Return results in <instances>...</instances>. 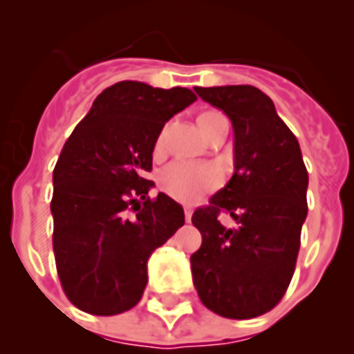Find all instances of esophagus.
Listing matches in <instances>:
<instances>
[{
    "instance_id": "34e87169",
    "label": "esophagus",
    "mask_w": 354,
    "mask_h": 354,
    "mask_svg": "<svg viewBox=\"0 0 354 354\" xmlns=\"http://www.w3.org/2000/svg\"><path fill=\"white\" fill-rule=\"evenodd\" d=\"M192 214H193V211H192V207H184V218H186V222H192Z\"/></svg>"
}]
</instances>
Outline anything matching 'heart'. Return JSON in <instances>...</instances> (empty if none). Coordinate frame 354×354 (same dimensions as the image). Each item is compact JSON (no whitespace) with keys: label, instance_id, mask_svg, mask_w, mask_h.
Returning a JSON list of instances; mask_svg holds the SVG:
<instances>
[{"label":"heart","instance_id":"obj_1","mask_svg":"<svg viewBox=\"0 0 354 354\" xmlns=\"http://www.w3.org/2000/svg\"><path fill=\"white\" fill-rule=\"evenodd\" d=\"M161 147V138L157 140V148ZM222 183V171L214 165L195 161L170 162L159 174V184L170 197L177 201L192 202L204 193L214 189Z\"/></svg>","mask_w":354,"mask_h":354}]
</instances>
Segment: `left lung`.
Returning a JSON list of instances; mask_svg holds the SVG:
<instances>
[{"instance_id":"obj_1","label":"left lung","mask_w":354,"mask_h":354,"mask_svg":"<svg viewBox=\"0 0 354 354\" xmlns=\"http://www.w3.org/2000/svg\"><path fill=\"white\" fill-rule=\"evenodd\" d=\"M222 109L234 131V174L225 188L192 216L202 245L193 252V285L202 304L227 319L270 312L295 270L308 214V171L299 141L274 102L254 86L195 87ZM227 210L236 230L223 228Z\"/></svg>"}]
</instances>
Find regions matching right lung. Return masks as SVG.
<instances>
[{
  "label": "right lung",
  "mask_w": 354,
  "mask_h": 354,
  "mask_svg": "<svg viewBox=\"0 0 354 354\" xmlns=\"http://www.w3.org/2000/svg\"><path fill=\"white\" fill-rule=\"evenodd\" d=\"M197 100L186 87L123 80L102 91L53 170V252L66 297L91 315L140 303L148 258L180 225L168 195L148 197L152 152L165 123Z\"/></svg>",
  "instance_id": "add662e5"
}]
</instances>
